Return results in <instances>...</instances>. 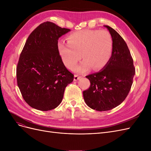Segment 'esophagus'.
Instances as JSON below:
<instances>
[{"label": "esophagus", "instance_id": "1", "mask_svg": "<svg viewBox=\"0 0 151 151\" xmlns=\"http://www.w3.org/2000/svg\"><path fill=\"white\" fill-rule=\"evenodd\" d=\"M81 76H77V75H75L74 76V80L75 81H77V80H79L80 78H81Z\"/></svg>", "mask_w": 151, "mask_h": 151}]
</instances>
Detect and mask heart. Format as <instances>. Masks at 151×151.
Listing matches in <instances>:
<instances>
[{
    "mask_svg": "<svg viewBox=\"0 0 151 151\" xmlns=\"http://www.w3.org/2000/svg\"><path fill=\"white\" fill-rule=\"evenodd\" d=\"M58 48L62 62L68 68L74 67L82 56L84 60L74 70L85 73L92 68L100 70L108 64L112 55L113 40L107 31L84 29L70 35L67 43L59 42Z\"/></svg>",
    "mask_w": 151,
    "mask_h": 151,
    "instance_id": "heart-1",
    "label": "heart"
}]
</instances>
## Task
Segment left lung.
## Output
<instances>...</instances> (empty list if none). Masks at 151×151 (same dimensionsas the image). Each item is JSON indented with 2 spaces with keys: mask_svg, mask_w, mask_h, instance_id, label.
<instances>
[{
  "mask_svg": "<svg viewBox=\"0 0 151 151\" xmlns=\"http://www.w3.org/2000/svg\"><path fill=\"white\" fill-rule=\"evenodd\" d=\"M104 26L112 38V55L101 70L86 77L90 81L91 86L83 91L86 104L99 111L109 110L124 101L135 73L133 59L124 40L111 27Z\"/></svg>",
  "mask_w": 151,
  "mask_h": 151,
  "instance_id": "8db88e82",
  "label": "left lung"
}]
</instances>
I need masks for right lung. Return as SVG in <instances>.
Instances as JSON below:
<instances>
[{
	"label": "right lung",
	"mask_w": 151,
	"mask_h": 151,
	"mask_svg": "<svg viewBox=\"0 0 151 151\" xmlns=\"http://www.w3.org/2000/svg\"><path fill=\"white\" fill-rule=\"evenodd\" d=\"M70 29L51 22L38 26L29 36L16 68L17 86L24 101L41 111L57 108L74 75L63 64L58 40Z\"/></svg>",
	"instance_id": "right-lung-1"
}]
</instances>
